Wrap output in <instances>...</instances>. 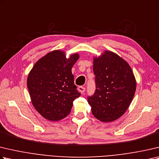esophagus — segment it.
Instances as JSON below:
<instances>
[{
  "mask_svg": "<svg viewBox=\"0 0 159 159\" xmlns=\"http://www.w3.org/2000/svg\"><path fill=\"white\" fill-rule=\"evenodd\" d=\"M78 89H79V91L82 94L84 93L85 91V88L84 87H83V86H79V88H78Z\"/></svg>",
  "mask_w": 159,
  "mask_h": 159,
  "instance_id": "esophagus-1",
  "label": "esophagus"
}]
</instances>
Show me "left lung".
Returning <instances> with one entry per match:
<instances>
[{"label":"left lung","instance_id":"left-lung-1","mask_svg":"<svg viewBox=\"0 0 159 159\" xmlns=\"http://www.w3.org/2000/svg\"><path fill=\"white\" fill-rule=\"evenodd\" d=\"M93 71L96 90L88 97L92 113L103 122L116 120L128 109L136 89L131 68L116 53L105 51L94 58Z\"/></svg>","mask_w":159,"mask_h":159}]
</instances>
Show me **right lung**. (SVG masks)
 I'll list each match as a JSON object with an SVG mask.
<instances>
[{"label":"right lung","instance_id":"right-lung-1","mask_svg":"<svg viewBox=\"0 0 159 159\" xmlns=\"http://www.w3.org/2000/svg\"><path fill=\"white\" fill-rule=\"evenodd\" d=\"M79 54L67 59L63 51H51L37 61L28 74L27 86L33 106L50 121H58L70 113L73 102L80 94L74 85L71 68Z\"/></svg>","mask_w":159,"mask_h":159}]
</instances>
